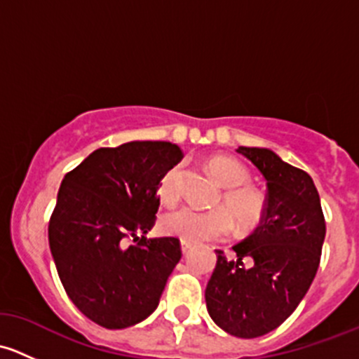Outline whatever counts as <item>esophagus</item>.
I'll return each instance as SVG.
<instances>
[{"label":"esophagus","mask_w":359,"mask_h":359,"mask_svg":"<svg viewBox=\"0 0 359 359\" xmlns=\"http://www.w3.org/2000/svg\"><path fill=\"white\" fill-rule=\"evenodd\" d=\"M180 248H182V253H184V255H186V253H189L191 245L186 243V241H182V245H180Z\"/></svg>","instance_id":"esophagus-1"}]
</instances>
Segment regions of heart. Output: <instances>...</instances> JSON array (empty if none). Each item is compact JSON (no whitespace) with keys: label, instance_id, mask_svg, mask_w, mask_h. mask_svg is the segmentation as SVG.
<instances>
[{"label":"heart","instance_id":"b5f03b06","mask_svg":"<svg viewBox=\"0 0 359 359\" xmlns=\"http://www.w3.org/2000/svg\"><path fill=\"white\" fill-rule=\"evenodd\" d=\"M208 170L213 179L226 187L222 205L228 208L200 210L196 206H182L166 213L161 227L170 236L191 245L222 240L234 229V220L243 231L259 226L266 213V198L253 187L245 184L250 180L248 170L238 159L229 156H213L208 159ZM184 168L180 163L170 166L158 182V196L165 205L179 201L182 189Z\"/></svg>","mask_w":359,"mask_h":359}]
</instances>
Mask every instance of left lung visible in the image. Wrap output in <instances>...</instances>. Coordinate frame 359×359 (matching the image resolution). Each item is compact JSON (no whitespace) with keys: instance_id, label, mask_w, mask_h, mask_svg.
Returning a JSON list of instances; mask_svg holds the SVG:
<instances>
[{"instance_id":"obj_1","label":"left lung","mask_w":359,"mask_h":359,"mask_svg":"<svg viewBox=\"0 0 359 359\" xmlns=\"http://www.w3.org/2000/svg\"><path fill=\"white\" fill-rule=\"evenodd\" d=\"M266 179V213L236 259L217 252L205 290L210 318L224 332L253 339L280 327L304 299L320 266L325 217L309 173L266 147H238Z\"/></svg>"}]
</instances>
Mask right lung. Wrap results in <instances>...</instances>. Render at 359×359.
<instances>
[{
    "label": "right lung",
    "instance_id": "add662e5",
    "mask_svg": "<svg viewBox=\"0 0 359 359\" xmlns=\"http://www.w3.org/2000/svg\"><path fill=\"white\" fill-rule=\"evenodd\" d=\"M180 158L170 142L100 147L60 184L50 250L69 299L100 327L119 330L151 316L182 257L177 238H146L159 179Z\"/></svg>",
    "mask_w": 359,
    "mask_h": 359
}]
</instances>
